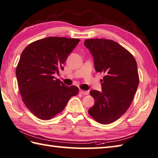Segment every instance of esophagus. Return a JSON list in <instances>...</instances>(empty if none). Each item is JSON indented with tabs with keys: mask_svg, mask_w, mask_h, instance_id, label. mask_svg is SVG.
<instances>
[{
	"mask_svg": "<svg viewBox=\"0 0 158 158\" xmlns=\"http://www.w3.org/2000/svg\"><path fill=\"white\" fill-rule=\"evenodd\" d=\"M80 93H81L82 95H87L88 94V92H87V91H85V90H82V89L80 90Z\"/></svg>",
	"mask_w": 158,
	"mask_h": 158,
	"instance_id": "esophagus-1",
	"label": "esophagus"
}]
</instances>
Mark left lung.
I'll list each match as a JSON object with an SVG mask.
<instances>
[{"instance_id": "1", "label": "left lung", "mask_w": 158, "mask_h": 158, "mask_svg": "<svg viewBox=\"0 0 158 158\" xmlns=\"http://www.w3.org/2000/svg\"><path fill=\"white\" fill-rule=\"evenodd\" d=\"M84 44L94 57L96 71L104 74L102 92H90L95 102L88 112L97 122L109 124L127 111L136 93L139 81L136 60L114 41L91 39Z\"/></svg>"}]
</instances>
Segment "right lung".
Listing matches in <instances>:
<instances>
[{
  "mask_svg": "<svg viewBox=\"0 0 158 158\" xmlns=\"http://www.w3.org/2000/svg\"><path fill=\"white\" fill-rule=\"evenodd\" d=\"M78 39L49 37L26 47L16 69L18 86L24 104L36 117L49 120L64 109L79 92L55 79L79 41Z\"/></svg>",
  "mask_w": 158,
  "mask_h": 158,
  "instance_id": "add662e5",
  "label": "right lung"
}]
</instances>
